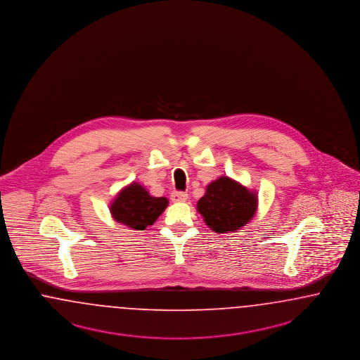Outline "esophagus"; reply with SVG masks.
Masks as SVG:
<instances>
[{"mask_svg":"<svg viewBox=\"0 0 360 360\" xmlns=\"http://www.w3.org/2000/svg\"><path fill=\"white\" fill-rule=\"evenodd\" d=\"M170 198H172V202H174V203H182L187 200V194L182 191H174V193H172Z\"/></svg>","mask_w":360,"mask_h":360,"instance_id":"esophagus-1","label":"esophagus"}]
</instances>
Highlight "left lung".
<instances>
[{"label":"left lung","instance_id":"obj_1","mask_svg":"<svg viewBox=\"0 0 360 360\" xmlns=\"http://www.w3.org/2000/svg\"><path fill=\"white\" fill-rule=\"evenodd\" d=\"M259 194L238 181L221 175L206 186L196 210L208 229L217 233L236 232L256 215Z\"/></svg>","mask_w":360,"mask_h":360}]
</instances>
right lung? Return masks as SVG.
Wrapping results in <instances>:
<instances>
[{
	"mask_svg": "<svg viewBox=\"0 0 360 360\" xmlns=\"http://www.w3.org/2000/svg\"><path fill=\"white\" fill-rule=\"evenodd\" d=\"M167 206V198L150 195L145 186L131 182L109 203V212L115 221L128 229L143 231L154 224Z\"/></svg>",
	"mask_w": 360,
	"mask_h": 360,
	"instance_id": "obj_1",
	"label": "right lung"
}]
</instances>
